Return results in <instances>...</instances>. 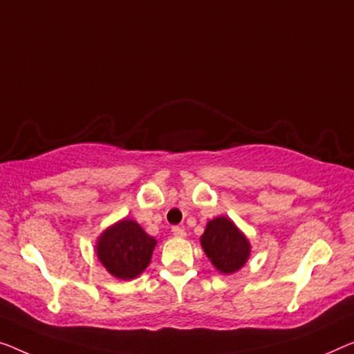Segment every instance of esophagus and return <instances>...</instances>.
<instances>
[{
	"mask_svg": "<svg viewBox=\"0 0 354 354\" xmlns=\"http://www.w3.org/2000/svg\"><path fill=\"white\" fill-rule=\"evenodd\" d=\"M171 232L175 236H186V230H184L181 225H173Z\"/></svg>",
	"mask_w": 354,
	"mask_h": 354,
	"instance_id": "esophagus-1",
	"label": "esophagus"
}]
</instances>
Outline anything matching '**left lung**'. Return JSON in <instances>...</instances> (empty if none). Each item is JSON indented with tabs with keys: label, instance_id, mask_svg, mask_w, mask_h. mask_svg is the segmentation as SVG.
Returning a JSON list of instances; mask_svg holds the SVG:
<instances>
[{
	"label": "left lung",
	"instance_id": "obj_1",
	"mask_svg": "<svg viewBox=\"0 0 354 354\" xmlns=\"http://www.w3.org/2000/svg\"><path fill=\"white\" fill-rule=\"evenodd\" d=\"M200 241L208 259L223 273L236 272L250 256V243L245 235L224 216L209 221Z\"/></svg>",
	"mask_w": 354,
	"mask_h": 354
}]
</instances>
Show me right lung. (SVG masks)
I'll return each instance as SVG.
<instances>
[{"label":"right lung","instance_id":"1","mask_svg":"<svg viewBox=\"0 0 354 354\" xmlns=\"http://www.w3.org/2000/svg\"><path fill=\"white\" fill-rule=\"evenodd\" d=\"M157 240L147 235L138 223L124 219L103 232L98 239V259L119 279L138 277L149 266Z\"/></svg>","mask_w":354,"mask_h":354}]
</instances>
